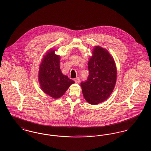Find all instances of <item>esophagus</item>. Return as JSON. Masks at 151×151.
Listing matches in <instances>:
<instances>
[{"instance_id":"1","label":"esophagus","mask_w":151,"mask_h":151,"mask_svg":"<svg viewBox=\"0 0 151 151\" xmlns=\"http://www.w3.org/2000/svg\"><path fill=\"white\" fill-rule=\"evenodd\" d=\"M74 81H75V82L76 83H79V82H80V78H79V77H77L76 78L74 79Z\"/></svg>"}]
</instances>
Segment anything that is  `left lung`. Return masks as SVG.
<instances>
[{"label": "left lung", "instance_id": "8db88e82", "mask_svg": "<svg viewBox=\"0 0 151 151\" xmlns=\"http://www.w3.org/2000/svg\"><path fill=\"white\" fill-rule=\"evenodd\" d=\"M92 53L88 62L89 75L81 86L87 102L97 104L106 101L112 93L117 70L113 57L106 49L96 46Z\"/></svg>", "mask_w": 151, "mask_h": 151}]
</instances>
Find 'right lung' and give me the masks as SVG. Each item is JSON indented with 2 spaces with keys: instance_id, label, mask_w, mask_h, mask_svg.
Instances as JSON below:
<instances>
[{
  "instance_id": "add662e5",
  "label": "right lung",
  "mask_w": 151,
  "mask_h": 151,
  "mask_svg": "<svg viewBox=\"0 0 151 151\" xmlns=\"http://www.w3.org/2000/svg\"><path fill=\"white\" fill-rule=\"evenodd\" d=\"M60 57L50 50L43 58L39 72L41 90L53 98L61 97L74 81L64 75L60 68Z\"/></svg>"
}]
</instances>
